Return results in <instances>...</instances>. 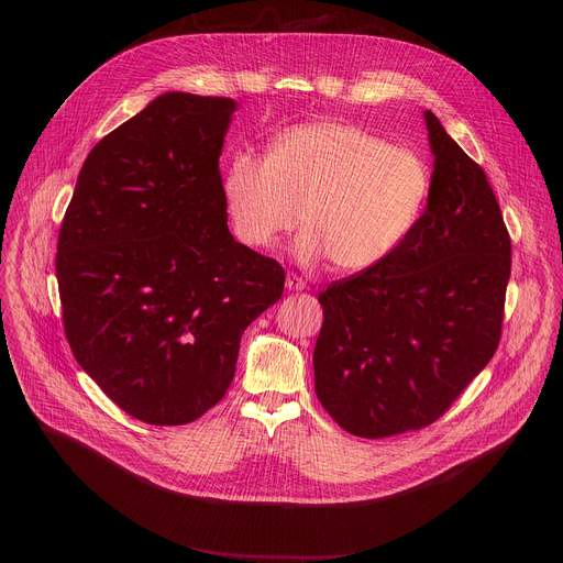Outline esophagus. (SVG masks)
<instances>
[{"instance_id":"esophagus-1","label":"esophagus","mask_w":563,"mask_h":563,"mask_svg":"<svg viewBox=\"0 0 563 563\" xmlns=\"http://www.w3.org/2000/svg\"><path fill=\"white\" fill-rule=\"evenodd\" d=\"M285 287H287L289 291H302V289L307 287V283H305L302 278L294 276V274H287V278H285Z\"/></svg>"}]
</instances>
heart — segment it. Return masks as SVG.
<instances>
[{"label":"heart","mask_w":563,"mask_h":563,"mask_svg":"<svg viewBox=\"0 0 563 563\" xmlns=\"http://www.w3.org/2000/svg\"><path fill=\"white\" fill-rule=\"evenodd\" d=\"M430 196L426 159L408 146L345 122L313 120L274 135L267 157L235 151L222 174V198L235 238L272 250L298 222L307 227L294 256L311 265L330 256L341 272L385 261L415 229Z\"/></svg>","instance_id":"obj_1"}]
</instances>
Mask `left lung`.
<instances>
[{"label":"left lung","mask_w":563,"mask_h":563,"mask_svg":"<svg viewBox=\"0 0 563 563\" xmlns=\"http://www.w3.org/2000/svg\"><path fill=\"white\" fill-rule=\"evenodd\" d=\"M423 118L434 155L423 216L385 261L318 296L316 396L363 439L434 423L501 339L512 247L499 202L439 118Z\"/></svg>","instance_id":"8db88e82"}]
</instances>
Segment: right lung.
Wrapping results in <instances>:
<instances>
[{
	"mask_svg": "<svg viewBox=\"0 0 563 563\" xmlns=\"http://www.w3.org/2000/svg\"><path fill=\"white\" fill-rule=\"evenodd\" d=\"M235 109L155 98L91 148L62 220L55 274L73 356L151 426L213 408L240 336L283 296V267L227 227L218 157Z\"/></svg>",
	"mask_w": 563,
	"mask_h": 563,
	"instance_id": "right-lung-1",
	"label": "right lung"
}]
</instances>
